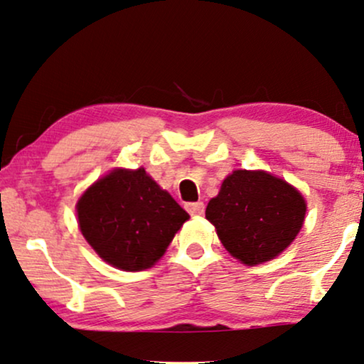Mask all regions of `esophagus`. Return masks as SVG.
I'll use <instances>...</instances> for the list:
<instances>
[{"instance_id":"34e87169","label":"esophagus","mask_w":364,"mask_h":364,"mask_svg":"<svg viewBox=\"0 0 364 364\" xmlns=\"http://www.w3.org/2000/svg\"><path fill=\"white\" fill-rule=\"evenodd\" d=\"M185 208L191 213V215H201V213L205 212L203 201H191V203L185 205Z\"/></svg>"}]
</instances>
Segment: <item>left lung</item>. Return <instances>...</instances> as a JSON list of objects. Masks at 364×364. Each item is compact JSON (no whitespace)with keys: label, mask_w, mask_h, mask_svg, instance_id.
<instances>
[{"label":"left lung","mask_w":364,"mask_h":364,"mask_svg":"<svg viewBox=\"0 0 364 364\" xmlns=\"http://www.w3.org/2000/svg\"><path fill=\"white\" fill-rule=\"evenodd\" d=\"M304 196L266 171L237 169L208 201L205 217L235 259L256 266L277 257L296 237L305 220Z\"/></svg>","instance_id":"8db88e82"}]
</instances>
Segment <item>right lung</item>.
<instances>
[{
	"instance_id": "right-lung-1",
	"label": "right lung",
	"mask_w": 364,
	"mask_h": 364,
	"mask_svg": "<svg viewBox=\"0 0 364 364\" xmlns=\"http://www.w3.org/2000/svg\"><path fill=\"white\" fill-rule=\"evenodd\" d=\"M76 210L87 244L124 271L151 268L190 218L144 168L113 169L87 188Z\"/></svg>"
}]
</instances>
